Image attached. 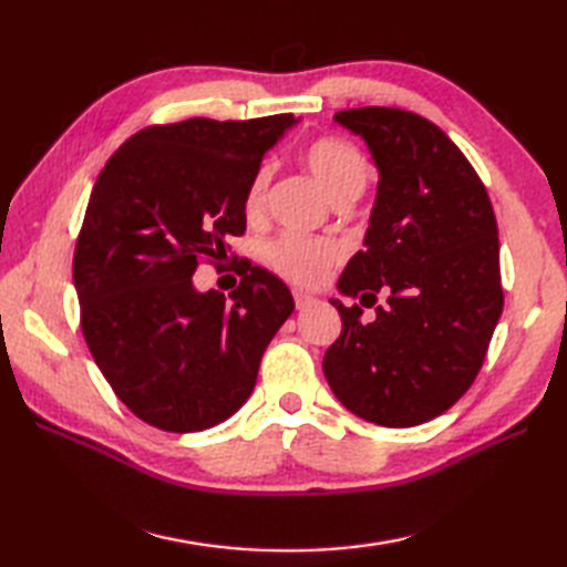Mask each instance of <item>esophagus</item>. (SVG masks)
Listing matches in <instances>:
<instances>
[{"instance_id":"34e87169","label":"esophagus","mask_w":567,"mask_h":567,"mask_svg":"<svg viewBox=\"0 0 567 567\" xmlns=\"http://www.w3.org/2000/svg\"><path fill=\"white\" fill-rule=\"evenodd\" d=\"M315 302H317V299L311 297V295H307V292H295V305H297V309H309Z\"/></svg>"}]
</instances>
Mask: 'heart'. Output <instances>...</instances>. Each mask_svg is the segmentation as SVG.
<instances>
[{"label":"heart","mask_w":567,"mask_h":567,"mask_svg":"<svg viewBox=\"0 0 567 567\" xmlns=\"http://www.w3.org/2000/svg\"><path fill=\"white\" fill-rule=\"evenodd\" d=\"M302 163L317 179L331 202L343 197H360L368 187L370 167L365 155L353 143L341 138H319L309 143L302 153ZM270 185V167L262 165L252 175L246 189V212L256 216L265 209ZM341 258V248L323 238H307L287 234L268 248V262L297 285H317Z\"/></svg>","instance_id":"b5f03b06"}]
</instances>
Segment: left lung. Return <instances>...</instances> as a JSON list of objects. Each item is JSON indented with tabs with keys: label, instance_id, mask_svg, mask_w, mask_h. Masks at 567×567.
<instances>
[{
	"label": "left lung",
	"instance_id": "obj_1",
	"mask_svg": "<svg viewBox=\"0 0 567 567\" xmlns=\"http://www.w3.org/2000/svg\"><path fill=\"white\" fill-rule=\"evenodd\" d=\"M365 141L380 173L363 250L339 292L341 336L323 355L339 402L406 429L443 414L477 378L502 317L499 238L485 185L461 148L414 112L363 106L333 116ZM385 302L365 322L362 307Z\"/></svg>",
	"mask_w": 567,
	"mask_h": 567
}]
</instances>
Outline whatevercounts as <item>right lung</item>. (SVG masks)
Masks as SVG:
<instances>
[{
	"label": "right lung",
	"mask_w": 567,
	"mask_h": 567,
	"mask_svg": "<svg viewBox=\"0 0 567 567\" xmlns=\"http://www.w3.org/2000/svg\"><path fill=\"white\" fill-rule=\"evenodd\" d=\"M299 118H187L148 126L92 187L72 280L82 333L118 400L151 426L189 433L246 404L265 348L292 315L287 285L240 260L228 299L199 292V258L246 231V189Z\"/></svg>",
	"instance_id": "obj_1"
}]
</instances>
